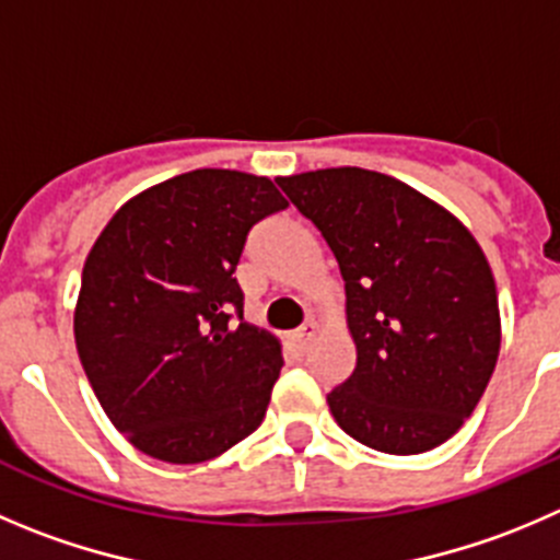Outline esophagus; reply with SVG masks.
Returning a JSON list of instances; mask_svg holds the SVG:
<instances>
[{
	"mask_svg": "<svg viewBox=\"0 0 560 560\" xmlns=\"http://www.w3.org/2000/svg\"><path fill=\"white\" fill-rule=\"evenodd\" d=\"M313 335H316V324H305V327L302 329H296L294 335H291V343L296 346V349L300 351H305L307 346H311V340H313Z\"/></svg>",
	"mask_w": 560,
	"mask_h": 560,
	"instance_id": "esophagus-1",
	"label": "esophagus"
}]
</instances>
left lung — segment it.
Returning <instances> with one entry per match:
<instances>
[{
  "mask_svg": "<svg viewBox=\"0 0 560 560\" xmlns=\"http://www.w3.org/2000/svg\"><path fill=\"white\" fill-rule=\"evenodd\" d=\"M277 184L322 231L346 283L357 365L327 396L332 418L382 454L443 445L498 363V289L483 249L451 211L374 170H313Z\"/></svg>",
  "mask_w": 560,
  "mask_h": 560,
  "instance_id": "1",
  "label": "left lung"
}]
</instances>
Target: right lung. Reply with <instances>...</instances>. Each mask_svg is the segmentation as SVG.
Returning <instances> with one entry per match:
<instances>
[{"label": "right lung", "instance_id": "add662e5", "mask_svg": "<svg viewBox=\"0 0 560 560\" xmlns=\"http://www.w3.org/2000/svg\"><path fill=\"white\" fill-rule=\"evenodd\" d=\"M285 206L264 175L191 170L131 197L95 238L77 351L106 418L142 454L209 462L264 420L283 354L242 318L233 271L249 228Z\"/></svg>", "mask_w": 560, "mask_h": 560}]
</instances>
